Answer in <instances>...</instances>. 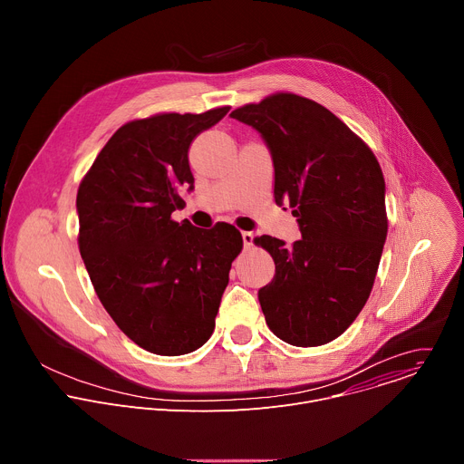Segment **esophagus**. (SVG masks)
<instances>
[{
    "label": "esophagus",
    "mask_w": 464,
    "mask_h": 464,
    "mask_svg": "<svg viewBox=\"0 0 464 464\" xmlns=\"http://www.w3.org/2000/svg\"><path fill=\"white\" fill-rule=\"evenodd\" d=\"M253 238L255 235L251 231H242V240H244V246L246 247H251L253 246Z\"/></svg>",
    "instance_id": "1"
}]
</instances>
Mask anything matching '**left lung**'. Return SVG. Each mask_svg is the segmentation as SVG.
<instances>
[{
    "label": "left lung",
    "mask_w": 464,
    "mask_h": 464,
    "mask_svg": "<svg viewBox=\"0 0 464 464\" xmlns=\"http://www.w3.org/2000/svg\"><path fill=\"white\" fill-rule=\"evenodd\" d=\"M266 141L274 196L297 217L301 240L256 237L276 262L258 290L272 333L297 347L342 336L369 299L387 237L385 181L367 143L319 102L277 92L231 111Z\"/></svg>",
    "instance_id": "8db88e82"
}]
</instances>
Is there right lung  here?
<instances>
[{
    "mask_svg": "<svg viewBox=\"0 0 464 464\" xmlns=\"http://www.w3.org/2000/svg\"><path fill=\"white\" fill-rule=\"evenodd\" d=\"M229 106L156 113L122 124L77 192L79 249L106 312L141 349L179 356L213 334L242 235L172 220L192 188L188 147Z\"/></svg>",
    "mask_w": 464,
    "mask_h": 464,
    "instance_id": "1",
    "label": "right lung"
}]
</instances>
